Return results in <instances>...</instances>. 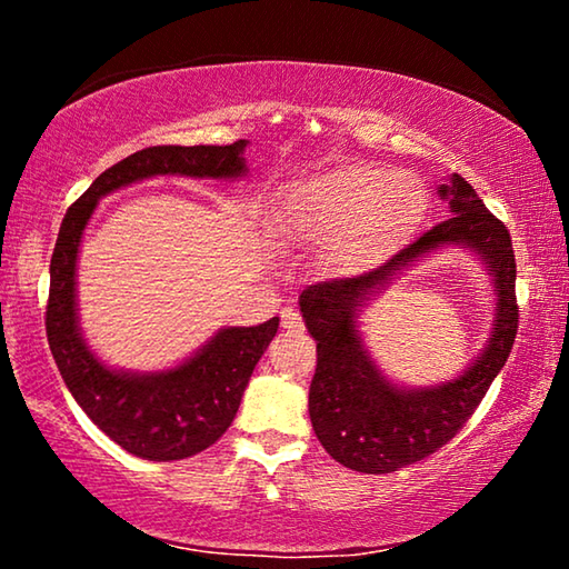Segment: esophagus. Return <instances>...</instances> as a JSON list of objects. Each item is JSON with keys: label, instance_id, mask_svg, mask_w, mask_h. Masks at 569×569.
Instances as JSON below:
<instances>
[{"label": "esophagus", "instance_id": "34e87169", "mask_svg": "<svg viewBox=\"0 0 569 569\" xmlns=\"http://www.w3.org/2000/svg\"><path fill=\"white\" fill-rule=\"evenodd\" d=\"M281 326H283L286 331H291V333H301L303 331L301 313H298L296 308H286V311L281 313Z\"/></svg>", "mask_w": 569, "mask_h": 569}]
</instances>
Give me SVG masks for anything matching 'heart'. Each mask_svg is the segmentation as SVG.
<instances>
[{"label":"heart","instance_id":"heart-1","mask_svg":"<svg viewBox=\"0 0 569 569\" xmlns=\"http://www.w3.org/2000/svg\"><path fill=\"white\" fill-rule=\"evenodd\" d=\"M427 190L411 172L346 162L288 188L281 230L293 243L321 248V263L351 276L387 261L419 228Z\"/></svg>","mask_w":569,"mask_h":569}]
</instances>
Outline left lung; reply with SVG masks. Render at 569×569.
Returning <instances> with one entry per match:
<instances>
[{"mask_svg":"<svg viewBox=\"0 0 569 569\" xmlns=\"http://www.w3.org/2000/svg\"><path fill=\"white\" fill-rule=\"evenodd\" d=\"M439 196L451 218L427 230L387 263L356 278H331L298 296L308 333L316 341V373L308 413L323 449L353 471L389 475L427 459L459 435L512 351L519 308L517 263L507 226L489 213L475 188L451 176ZM465 244L482 256L498 288V319L488 349L459 380L429 390H401L376 369L355 331V308L373 287L439 244Z\"/></svg>","mask_w":569,"mask_h":569,"instance_id":"1","label":"left lung"}]
</instances>
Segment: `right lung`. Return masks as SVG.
Returning a JSON list of instances; mask_svg holds the SVG:
<instances>
[{
    "label": "right lung",
    "instance_id": "obj_1",
    "mask_svg": "<svg viewBox=\"0 0 569 569\" xmlns=\"http://www.w3.org/2000/svg\"><path fill=\"white\" fill-rule=\"evenodd\" d=\"M246 140L233 146H156L132 152L94 178L67 210L50 263L47 341L67 389L112 441L134 457L172 461L198 455L226 435L258 359L278 331V316L261 326H233L178 369L112 371L94 359L77 326L74 271L82 230L102 196L152 176L238 178Z\"/></svg>",
    "mask_w": 569,
    "mask_h": 569
}]
</instances>
